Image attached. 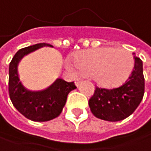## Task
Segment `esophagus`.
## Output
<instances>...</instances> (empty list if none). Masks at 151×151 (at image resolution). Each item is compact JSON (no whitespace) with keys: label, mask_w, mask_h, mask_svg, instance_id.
Wrapping results in <instances>:
<instances>
[{"label":"esophagus","mask_w":151,"mask_h":151,"mask_svg":"<svg viewBox=\"0 0 151 151\" xmlns=\"http://www.w3.org/2000/svg\"><path fill=\"white\" fill-rule=\"evenodd\" d=\"M82 82V78H76V86H78L79 84H80V83Z\"/></svg>","instance_id":"esophagus-1"}]
</instances>
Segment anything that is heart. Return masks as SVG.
I'll return each mask as SVG.
<instances>
[{"instance_id": "b5f03b06", "label": "heart", "mask_w": 151, "mask_h": 151, "mask_svg": "<svg viewBox=\"0 0 151 151\" xmlns=\"http://www.w3.org/2000/svg\"><path fill=\"white\" fill-rule=\"evenodd\" d=\"M81 74H95L97 81L104 85H114L123 82L134 68V58L125 50L100 48L78 54L74 60Z\"/></svg>"}]
</instances>
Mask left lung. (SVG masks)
Listing matches in <instances>:
<instances>
[{"mask_svg": "<svg viewBox=\"0 0 151 151\" xmlns=\"http://www.w3.org/2000/svg\"><path fill=\"white\" fill-rule=\"evenodd\" d=\"M144 76L142 61L134 57V68L121 86L113 89L96 87L89 100V107L96 117L116 122L134 112L144 95Z\"/></svg>", "mask_w": 151, "mask_h": 151, "instance_id": "8db88e82", "label": "left lung"}]
</instances>
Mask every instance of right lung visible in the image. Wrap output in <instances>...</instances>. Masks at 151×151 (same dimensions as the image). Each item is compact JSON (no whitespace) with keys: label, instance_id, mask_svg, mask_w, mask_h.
Segmentation results:
<instances>
[{"label":"right lung","instance_id":"1","mask_svg":"<svg viewBox=\"0 0 151 151\" xmlns=\"http://www.w3.org/2000/svg\"><path fill=\"white\" fill-rule=\"evenodd\" d=\"M52 47L48 43H37L18 50L9 63V93L13 106L27 118L35 122H45L60 115L68 93L76 86L74 82H66L58 78L51 85L42 91H29L18 77L17 66L25 55L44 47Z\"/></svg>","mask_w":151,"mask_h":151}]
</instances>
